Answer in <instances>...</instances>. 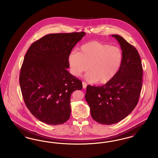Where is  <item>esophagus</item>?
<instances>
[{
	"instance_id": "esophagus-1",
	"label": "esophagus",
	"mask_w": 158,
	"mask_h": 158,
	"mask_svg": "<svg viewBox=\"0 0 158 158\" xmlns=\"http://www.w3.org/2000/svg\"><path fill=\"white\" fill-rule=\"evenodd\" d=\"M82 86L83 88L85 89V88H86V86H87V84H86V83L85 82H82Z\"/></svg>"
}]
</instances>
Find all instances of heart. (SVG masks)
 <instances>
[{
  "mask_svg": "<svg viewBox=\"0 0 158 158\" xmlns=\"http://www.w3.org/2000/svg\"><path fill=\"white\" fill-rule=\"evenodd\" d=\"M123 57L120 48L92 41L83 44L79 52L72 51L69 54L68 62L73 75L79 76L89 69L85 76L86 81L106 83L118 73Z\"/></svg>",
  "mask_w": 158,
  "mask_h": 158,
  "instance_id": "b5f03b06",
  "label": "heart"
}]
</instances>
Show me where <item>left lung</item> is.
<instances>
[{"instance_id":"left-lung-1","label":"left lung","mask_w":158,"mask_h":158,"mask_svg":"<svg viewBox=\"0 0 158 158\" xmlns=\"http://www.w3.org/2000/svg\"><path fill=\"white\" fill-rule=\"evenodd\" d=\"M120 45L123 61L117 75L101 86L88 85L85 99L92 118L111 125L126 118L135 109L142 86L143 68L135 47L118 35H112Z\"/></svg>"}]
</instances>
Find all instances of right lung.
<instances>
[{"label": "right lung", "instance_id": "add662e5", "mask_svg": "<svg viewBox=\"0 0 158 158\" xmlns=\"http://www.w3.org/2000/svg\"><path fill=\"white\" fill-rule=\"evenodd\" d=\"M85 32L50 34L31 45L19 75L25 105L38 120L50 125L69 119L70 97L82 89V82L71 75L69 54Z\"/></svg>", "mask_w": 158, "mask_h": 158}]
</instances>
